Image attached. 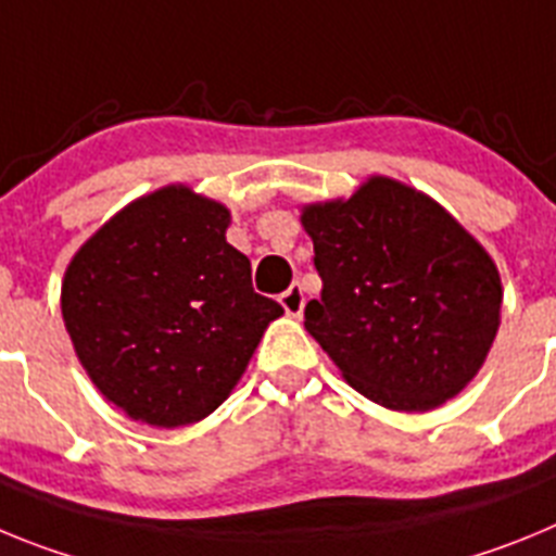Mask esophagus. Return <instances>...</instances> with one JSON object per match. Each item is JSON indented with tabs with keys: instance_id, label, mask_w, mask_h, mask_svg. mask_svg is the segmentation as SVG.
<instances>
[{
	"instance_id": "obj_1",
	"label": "esophagus",
	"mask_w": 556,
	"mask_h": 556,
	"mask_svg": "<svg viewBox=\"0 0 556 556\" xmlns=\"http://www.w3.org/2000/svg\"><path fill=\"white\" fill-rule=\"evenodd\" d=\"M283 306V312L289 314V317H301L303 314V306H306V298H303V287L301 283H292V287L287 289V292L278 298Z\"/></svg>"
}]
</instances>
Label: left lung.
Instances as JSON below:
<instances>
[{
    "instance_id": "1",
    "label": "left lung",
    "mask_w": 556,
    "mask_h": 556,
    "mask_svg": "<svg viewBox=\"0 0 556 556\" xmlns=\"http://www.w3.org/2000/svg\"><path fill=\"white\" fill-rule=\"evenodd\" d=\"M301 223L323 278L306 331L348 384L395 412L459 395L501 323L488 250L424 191L381 175L351 200L306 205Z\"/></svg>"
}]
</instances>
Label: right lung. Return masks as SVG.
<instances>
[{
    "label": "right lung",
    "mask_w": 556,
    "mask_h": 556,
    "mask_svg": "<svg viewBox=\"0 0 556 556\" xmlns=\"http://www.w3.org/2000/svg\"><path fill=\"white\" fill-rule=\"evenodd\" d=\"M230 211L164 186L108 219L63 275L61 312L97 390L159 429L198 424L242 378L283 308L228 244Z\"/></svg>",
    "instance_id": "obj_1"
}]
</instances>
